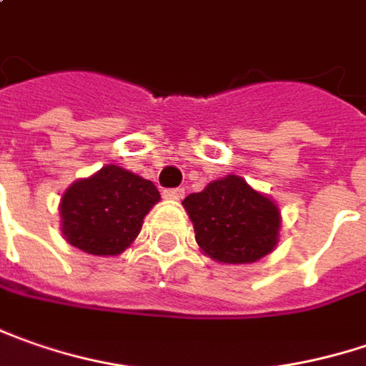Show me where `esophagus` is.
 I'll return each instance as SVG.
<instances>
[{"mask_svg":"<svg viewBox=\"0 0 366 366\" xmlns=\"http://www.w3.org/2000/svg\"><path fill=\"white\" fill-rule=\"evenodd\" d=\"M182 197H184L182 188H167V190H164V199L167 200H182Z\"/></svg>","mask_w":366,"mask_h":366,"instance_id":"1","label":"esophagus"}]
</instances>
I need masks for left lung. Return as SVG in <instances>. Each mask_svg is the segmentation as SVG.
I'll use <instances>...</instances> for the list:
<instances>
[{"instance_id":"left-lung-1","label":"left lung","mask_w":366,"mask_h":366,"mask_svg":"<svg viewBox=\"0 0 366 366\" xmlns=\"http://www.w3.org/2000/svg\"><path fill=\"white\" fill-rule=\"evenodd\" d=\"M200 252L219 264H252L278 244L282 217L268 194L229 174L184 199Z\"/></svg>"}]
</instances>
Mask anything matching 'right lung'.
Returning a JSON list of instances; mask_svg holds the SVG:
<instances>
[{
    "instance_id": "right-lung-1",
    "label": "right lung",
    "mask_w": 366,
    "mask_h": 366,
    "mask_svg": "<svg viewBox=\"0 0 366 366\" xmlns=\"http://www.w3.org/2000/svg\"><path fill=\"white\" fill-rule=\"evenodd\" d=\"M159 199L152 180L108 164L63 192L59 202L61 233L86 254L119 256L135 242L145 214Z\"/></svg>"
}]
</instances>
